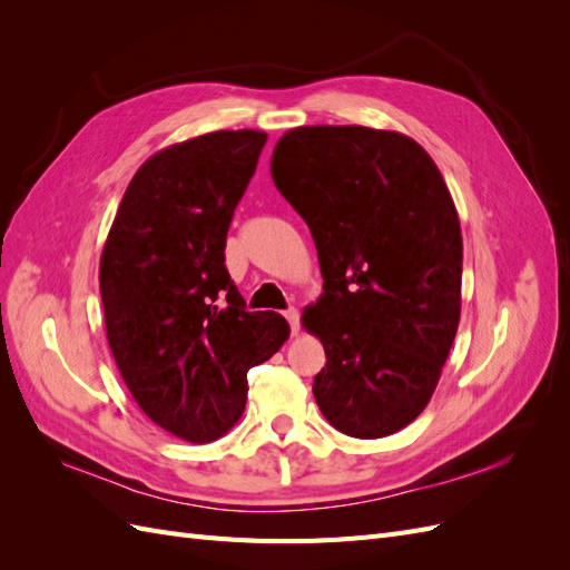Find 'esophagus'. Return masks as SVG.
Here are the masks:
<instances>
[{
	"label": "esophagus",
	"instance_id": "obj_1",
	"mask_svg": "<svg viewBox=\"0 0 570 570\" xmlns=\"http://www.w3.org/2000/svg\"><path fill=\"white\" fill-rule=\"evenodd\" d=\"M283 316L287 318V323L292 327V335H297V331H299V312H297V308L289 306Z\"/></svg>",
	"mask_w": 570,
	"mask_h": 570
}]
</instances>
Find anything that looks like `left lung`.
<instances>
[{
	"label": "left lung",
	"mask_w": 570,
	"mask_h": 570,
	"mask_svg": "<svg viewBox=\"0 0 570 570\" xmlns=\"http://www.w3.org/2000/svg\"><path fill=\"white\" fill-rule=\"evenodd\" d=\"M271 176L318 252L323 295L302 316L327 358L316 404L344 435H392L428 406L459 327L450 189L416 140L364 126L287 130Z\"/></svg>",
	"instance_id": "obj_1"
}]
</instances>
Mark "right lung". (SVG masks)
<instances>
[{
    "label": "right lung",
    "instance_id": "obj_1",
    "mask_svg": "<svg viewBox=\"0 0 570 570\" xmlns=\"http://www.w3.org/2000/svg\"><path fill=\"white\" fill-rule=\"evenodd\" d=\"M264 145L262 130H216L157 151L132 176L101 249L120 377L185 442L226 435L245 411L247 371L289 337L281 314L247 312L223 254Z\"/></svg>",
    "mask_w": 570,
    "mask_h": 570
}]
</instances>
